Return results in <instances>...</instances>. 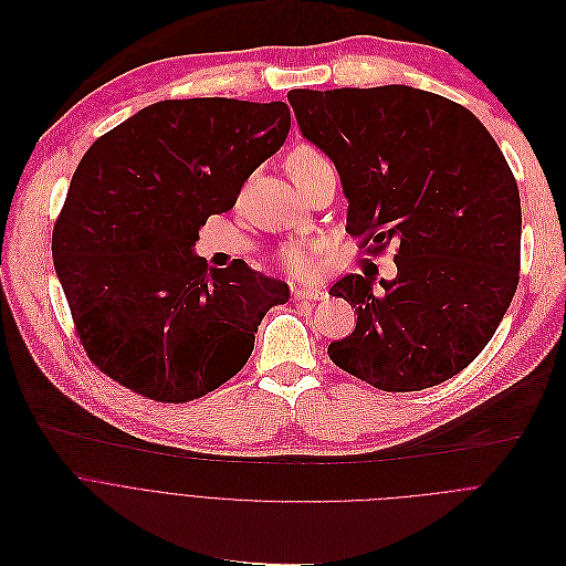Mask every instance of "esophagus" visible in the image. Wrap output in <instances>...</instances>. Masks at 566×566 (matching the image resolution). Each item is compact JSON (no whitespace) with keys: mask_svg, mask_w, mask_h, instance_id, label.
Wrapping results in <instances>:
<instances>
[{"mask_svg":"<svg viewBox=\"0 0 566 566\" xmlns=\"http://www.w3.org/2000/svg\"><path fill=\"white\" fill-rule=\"evenodd\" d=\"M292 296H294V301H318L325 296V292L316 290V287H296V290H292Z\"/></svg>","mask_w":566,"mask_h":566,"instance_id":"obj_1","label":"esophagus"}]
</instances>
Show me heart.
Here are the masks:
<instances>
[{"instance_id": "1", "label": "heart", "mask_w": 566, "mask_h": 566, "mask_svg": "<svg viewBox=\"0 0 566 566\" xmlns=\"http://www.w3.org/2000/svg\"><path fill=\"white\" fill-rule=\"evenodd\" d=\"M323 158L316 149L312 147H296L287 160H285V167H287V174L296 171V169H303L307 167L310 163ZM327 254V243L325 241H318V239H312V241H294V243H287L279 250L276 254V261H279V268L292 276V279H310L316 274L323 256Z\"/></svg>"}]
</instances>
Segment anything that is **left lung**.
Masks as SVG:
<instances>
[{"instance_id": "1", "label": "left lung", "mask_w": 566, "mask_h": 566, "mask_svg": "<svg viewBox=\"0 0 566 566\" xmlns=\"http://www.w3.org/2000/svg\"><path fill=\"white\" fill-rule=\"evenodd\" d=\"M287 99L342 176L346 232L366 256L397 248V276L379 290L368 270L332 285L357 312L355 332L327 346L332 364L384 392L455 377L520 281V191L497 143L467 106L403 84Z\"/></svg>"}]
</instances>
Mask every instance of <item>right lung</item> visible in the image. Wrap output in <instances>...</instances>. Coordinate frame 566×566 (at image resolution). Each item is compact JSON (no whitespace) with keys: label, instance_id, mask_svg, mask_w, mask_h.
<instances>
[{"label":"right lung","instance_id":"add662e5","mask_svg":"<svg viewBox=\"0 0 566 566\" xmlns=\"http://www.w3.org/2000/svg\"><path fill=\"white\" fill-rule=\"evenodd\" d=\"M290 132L285 102L163 99L99 136L53 228V263L91 364L132 392L185 403L230 381L290 290L191 248Z\"/></svg>","mask_w":566,"mask_h":566}]
</instances>
